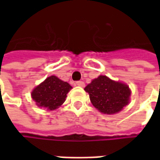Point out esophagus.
Returning <instances> with one entry per match:
<instances>
[{"instance_id":"34e87169","label":"esophagus","mask_w":160,"mask_h":160,"mask_svg":"<svg viewBox=\"0 0 160 160\" xmlns=\"http://www.w3.org/2000/svg\"><path fill=\"white\" fill-rule=\"evenodd\" d=\"M76 84H77V86H80V87H83L84 86V83H83V81H77Z\"/></svg>"}]
</instances>
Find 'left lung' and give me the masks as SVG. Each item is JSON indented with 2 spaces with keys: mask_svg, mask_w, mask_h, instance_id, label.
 Returning a JSON list of instances; mask_svg holds the SVG:
<instances>
[{
  "mask_svg": "<svg viewBox=\"0 0 160 160\" xmlns=\"http://www.w3.org/2000/svg\"><path fill=\"white\" fill-rule=\"evenodd\" d=\"M92 104L104 114H115L129 102L131 92L125 83L115 82L105 76H100L85 88Z\"/></svg>",
  "mask_w": 160,
  "mask_h": 160,
  "instance_id": "obj_1",
  "label": "left lung"
}]
</instances>
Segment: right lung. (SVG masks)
Wrapping results in <instances>:
<instances>
[{
    "instance_id": "1",
    "label": "right lung",
    "mask_w": 160,
    "mask_h": 160,
    "mask_svg": "<svg viewBox=\"0 0 160 160\" xmlns=\"http://www.w3.org/2000/svg\"><path fill=\"white\" fill-rule=\"evenodd\" d=\"M71 88L68 83L52 76L34 88L32 92V98L39 107L54 110L65 102Z\"/></svg>"
}]
</instances>
